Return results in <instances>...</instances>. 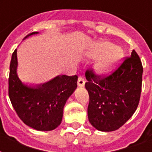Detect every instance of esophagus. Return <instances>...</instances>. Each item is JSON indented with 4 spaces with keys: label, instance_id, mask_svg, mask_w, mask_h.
<instances>
[{
    "label": "esophagus",
    "instance_id": "esophagus-1",
    "mask_svg": "<svg viewBox=\"0 0 152 152\" xmlns=\"http://www.w3.org/2000/svg\"><path fill=\"white\" fill-rule=\"evenodd\" d=\"M77 84L80 87H83L85 85V81L83 77H79L78 78V82H77Z\"/></svg>",
    "mask_w": 152,
    "mask_h": 152
}]
</instances>
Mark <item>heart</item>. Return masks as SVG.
<instances>
[{"label": "heart", "mask_w": 152, "mask_h": 152, "mask_svg": "<svg viewBox=\"0 0 152 152\" xmlns=\"http://www.w3.org/2000/svg\"><path fill=\"white\" fill-rule=\"evenodd\" d=\"M103 54L104 55L94 65V72L98 76H104L110 74L123 58V50L122 48L115 47L112 43L108 41L97 44L92 55L95 57Z\"/></svg>", "instance_id": "1"}]
</instances>
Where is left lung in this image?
Wrapping results in <instances>:
<instances>
[{
	"label": "left lung",
	"mask_w": 152,
	"mask_h": 152,
	"mask_svg": "<svg viewBox=\"0 0 152 152\" xmlns=\"http://www.w3.org/2000/svg\"><path fill=\"white\" fill-rule=\"evenodd\" d=\"M142 74V64L134 50L108 76L86 72L85 87L90 97L87 115L94 127L100 131H114L131 118L140 101Z\"/></svg>",
	"instance_id": "obj_1"
}]
</instances>
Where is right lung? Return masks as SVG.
Segmentation results:
<instances>
[{"instance_id":"add662e5","label":"right lung","mask_w":152,"mask_h":152,"mask_svg":"<svg viewBox=\"0 0 152 152\" xmlns=\"http://www.w3.org/2000/svg\"><path fill=\"white\" fill-rule=\"evenodd\" d=\"M29 33L24 38L38 34ZM17 50L12 54L8 79V94L13 108L25 124L40 131H50L58 126L68 98L77 87V76L59 75L37 85L23 83L17 74Z\"/></svg>"}]
</instances>
